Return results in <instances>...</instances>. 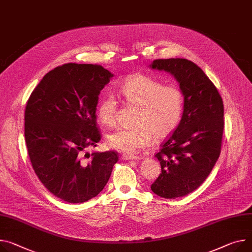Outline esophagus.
I'll use <instances>...</instances> for the list:
<instances>
[{
  "label": "esophagus",
  "instance_id": "34e87169",
  "mask_svg": "<svg viewBox=\"0 0 252 252\" xmlns=\"http://www.w3.org/2000/svg\"><path fill=\"white\" fill-rule=\"evenodd\" d=\"M122 159L124 160H139V159H143L142 157H136V156H132V154H123L122 156Z\"/></svg>",
  "mask_w": 252,
  "mask_h": 252
}]
</instances>
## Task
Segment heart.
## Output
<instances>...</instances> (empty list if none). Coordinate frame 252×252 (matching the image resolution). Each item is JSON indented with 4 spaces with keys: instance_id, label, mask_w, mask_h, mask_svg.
Listing matches in <instances>:
<instances>
[{
    "instance_id": "1",
    "label": "heart",
    "mask_w": 252,
    "mask_h": 252,
    "mask_svg": "<svg viewBox=\"0 0 252 252\" xmlns=\"http://www.w3.org/2000/svg\"><path fill=\"white\" fill-rule=\"evenodd\" d=\"M120 94L130 104L138 106L132 128H118L107 137L108 144L122 152L132 153L148 147L153 140L164 138L181 122L185 95L177 85H166L151 76L135 74L121 85ZM117 101L107 94L96 108L99 121L106 126L115 123Z\"/></svg>"
}]
</instances>
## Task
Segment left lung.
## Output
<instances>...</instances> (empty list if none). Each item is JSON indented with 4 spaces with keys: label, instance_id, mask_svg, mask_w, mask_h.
Instances as JSON below:
<instances>
[{
    "label": "left lung",
    "instance_id": "1",
    "mask_svg": "<svg viewBox=\"0 0 252 252\" xmlns=\"http://www.w3.org/2000/svg\"><path fill=\"white\" fill-rule=\"evenodd\" d=\"M149 67L170 73L185 95L181 122L156 154L161 173L151 185L156 195L177 199L197 189L219 158L224 129L223 101L205 72L188 60H157Z\"/></svg>",
    "mask_w": 252,
    "mask_h": 252
}]
</instances>
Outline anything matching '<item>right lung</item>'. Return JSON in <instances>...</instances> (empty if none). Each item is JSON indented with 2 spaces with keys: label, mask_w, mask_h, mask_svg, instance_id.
I'll list each match as a JSON object with an SVG mask.
<instances>
[{
  "label": "right lung",
  "mask_w": 252,
  "mask_h": 252,
  "mask_svg": "<svg viewBox=\"0 0 252 252\" xmlns=\"http://www.w3.org/2000/svg\"><path fill=\"white\" fill-rule=\"evenodd\" d=\"M113 76L101 65L63 64L43 76L27 102L24 134L33 169L52 195L67 203L98 196L118 161L115 151H94L89 160L88 152L101 139L95 109Z\"/></svg>",
  "instance_id": "right-lung-1"
}]
</instances>
